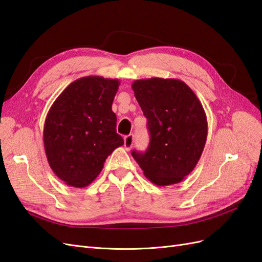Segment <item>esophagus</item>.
<instances>
[{"label":"esophagus","mask_w":262,"mask_h":262,"mask_svg":"<svg viewBox=\"0 0 262 262\" xmlns=\"http://www.w3.org/2000/svg\"><path fill=\"white\" fill-rule=\"evenodd\" d=\"M133 142H134L133 134H129V136H126L124 138V147H125V149H130L133 145Z\"/></svg>","instance_id":"obj_1"}]
</instances>
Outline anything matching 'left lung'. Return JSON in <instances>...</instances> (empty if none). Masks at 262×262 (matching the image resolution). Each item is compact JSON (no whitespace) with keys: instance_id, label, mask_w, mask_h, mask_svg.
I'll return each instance as SVG.
<instances>
[{"instance_id":"8db88e82","label":"left lung","mask_w":262,"mask_h":262,"mask_svg":"<svg viewBox=\"0 0 262 262\" xmlns=\"http://www.w3.org/2000/svg\"><path fill=\"white\" fill-rule=\"evenodd\" d=\"M147 119L149 144L132 156L156 186L182 181L199 162L208 137L204 109L193 91L175 78L152 77L132 83Z\"/></svg>"}]
</instances>
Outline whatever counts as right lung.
Wrapping results in <instances>:
<instances>
[{
    "instance_id": "right-lung-1",
    "label": "right lung",
    "mask_w": 262,
    "mask_h": 262,
    "mask_svg": "<svg viewBox=\"0 0 262 262\" xmlns=\"http://www.w3.org/2000/svg\"><path fill=\"white\" fill-rule=\"evenodd\" d=\"M119 85L116 78H78L59 95L47 115L43 126L47 160L68 186H89L99 175L106 158L123 145L112 110Z\"/></svg>"
}]
</instances>
